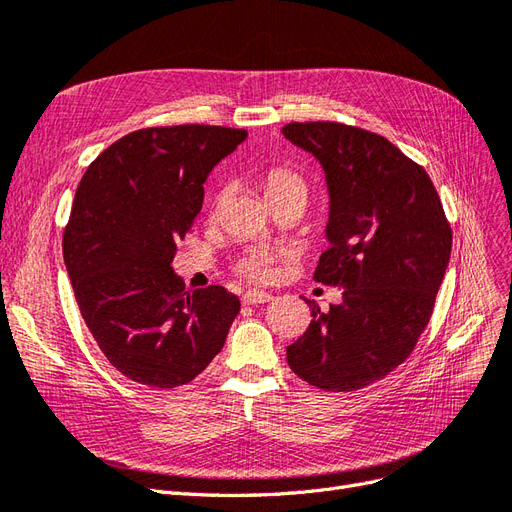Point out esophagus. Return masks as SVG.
<instances>
[{
    "label": "esophagus",
    "mask_w": 512,
    "mask_h": 512,
    "mask_svg": "<svg viewBox=\"0 0 512 512\" xmlns=\"http://www.w3.org/2000/svg\"><path fill=\"white\" fill-rule=\"evenodd\" d=\"M270 300H272V294H268V291H257V289L246 291V294L242 296L244 304H264Z\"/></svg>",
    "instance_id": "1"
}]
</instances>
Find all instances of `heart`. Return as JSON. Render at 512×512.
<instances>
[{"label": "heart", "instance_id": "obj_1", "mask_svg": "<svg viewBox=\"0 0 512 512\" xmlns=\"http://www.w3.org/2000/svg\"><path fill=\"white\" fill-rule=\"evenodd\" d=\"M264 191H266L268 199L287 195V193H304L306 195V184L294 169L270 167L264 173ZM283 257H285L283 251H253V253H248L238 259L236 270L242 276H246V279L264 283L272 276L276 261Z\"/></svg>", "mask_w": 512, "mask_h": 512}]
</instances>
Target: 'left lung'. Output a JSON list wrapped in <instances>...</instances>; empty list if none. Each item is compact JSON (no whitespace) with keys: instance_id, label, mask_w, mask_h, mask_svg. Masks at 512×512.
I'll return each mask as SVG.
<instances>
[{"instance_id":"obj_1","label":"left lung","mask_w":512,"mask_h":512,"mask_svg":"<svg viewBox=\"0 0 512 512\" xmlns=\"http://www.w3.org/2000/svg\"><path fill=\"white\" fill-rule=\"evenodd\" d=\"M283 135L326 171L330 248L313 279L343 287L328 313L306 300L311 326L287 362L319 390H358L414 352L450 259V223L427 171L386 137L341 122H291Z\"/></svg>"}]
</instances>
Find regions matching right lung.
Returning a JSON list of instances; mask_svg holds the SVG:
<instances>
[{"mask_svg":"<svg viewBox=\"0 0 512 512\" xmlns=\"http://www.w3.org/2000/svg\"><path fill=\"white\" fill-rule=\"evenodd\" d=\"M244 139V128L210 124L141 128L79 182L64 229L68 276L100 352L137 384L193 382L240 313L221 285L186 291L171 261L201 212L203 182Z\"/></svg>","mask_w":512,"mask_h":512,"instance_id":"1","label":"right lung"}]
</instances>
